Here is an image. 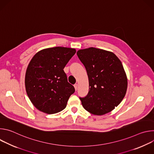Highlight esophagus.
<instances>
[{
  "label": "esophagus",
  "mask_w": 154,
  "mask_h": 154,
  "mask_svg": "<svg viewBox=\"0 0 154 154\" xmlns=\"http://www.w3.org/2000/svg\"><path fill=\"white\" fill-rule=\"evenodd\" d=\"M74 88H75V90H77V88H78V84H75L74 85Z\"/></svg>",
  "instance_id": "34e87169"
}]
</instances>
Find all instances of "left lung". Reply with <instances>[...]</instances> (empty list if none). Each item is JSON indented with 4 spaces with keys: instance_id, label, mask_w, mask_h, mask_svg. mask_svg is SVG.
<instances>
[{
    "instance_id": "1",
    "label": "left lung",
    "mask_w": 154,
    "mask_h": 154,
    "mask_svg": "<svg viewBox=\"0 0 154 154\" xmlns=\"http://www.w3.org/2000/svg\"><path fill=\"white\" fill-rule=\"evenodd\" d=\"M89 80V92L80 97L86 111L103 115L112 111L122 100L127 89V77L122 64L113 52L90 48L77 52Z\"/></svg>"
}]
</instances>
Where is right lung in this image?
Here are the masks:
<instances>
[{
  "instance_id": "right-lung-1",
  "label": "right lung",
  "mask_w": 154,
  "mask_h": 154,
  "mask_svg": "<svg viewBox=\"0 0 154 154\" xmlns=\"http://www.w3.org/2000/svg\"><path fill=\"white\" fill-rule=\"evenodd\" d=\"M75 52L69 48H47L38 52L30 60L25 76L26 90L39 111L54 114L66 106L75 89L63 69Z\"/></svg>"
}]
</instances>
